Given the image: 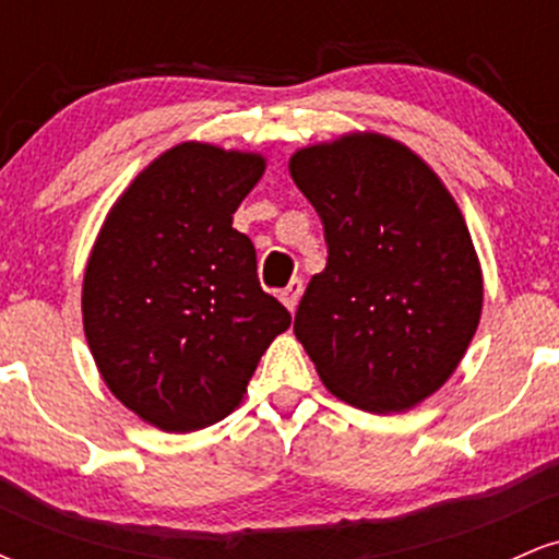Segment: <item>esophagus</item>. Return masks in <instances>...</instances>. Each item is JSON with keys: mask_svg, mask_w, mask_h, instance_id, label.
Masks as SVG:
<instances>
[{"mask_svg": "<svg viewBox=\"0 0 559 559\" xmlns=\"http://www.w3.org/2000/svg\"><path fill=\"white\" fill-rule=\"evenodd\" d=\"M301 292H305V281L292 278V281H288V286L284 288V292H281V301H284L288 310L294 312V310H297L299 299H301Z\"/></svg>", "mask_w": 559, "mask_h": 559, "instance_id": "34e87169", "label": "esophagus"}]
</instances>
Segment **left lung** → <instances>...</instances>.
<instances>
[{
    "label": "left lung",
    "mask_w": 559,
    "mask_h": 559,
    "mask_svg": "<svg viewBox=\"0 0 559 559\" xmlns=\"http://www.w3.org/2000/svg\"><path fill=\"white\" fill-rule=\"evenodd\" d=\"M288 170L329 247L294 333L338 400L370 413L415 407L454 373L480 320L463 213L418 155L378 133L307 146Z\"/></svg>",
    "instance_id": "obj_1"
}]
</instances>
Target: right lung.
<instances>
[{
    "label": "right lung",
    "mask_w": 559,
    "mask_h": 559,
    "mask_svg": "<svg viewBox=\"0 0 559 559\" xmlns=\"http://www.w3.org/2000/svg\"><path fill=\"white\" fill-rule=\"evenodd\" d=\"M265 159L210 144L159 155L107 215L83 275V331L102 378L163 431H197L239 407L260 357L292 325L262 292L234 228Z\"/></svg>",
    "instance_id": "right-lung-1"
}]
</instances>
